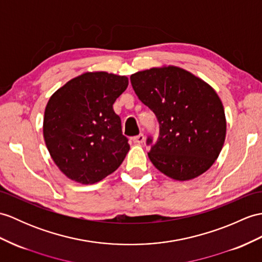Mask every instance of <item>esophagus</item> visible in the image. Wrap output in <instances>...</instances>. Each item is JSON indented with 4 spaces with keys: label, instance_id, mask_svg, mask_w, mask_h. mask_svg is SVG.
<instances>
[{
    "label": "esophagus",
    "instance_id": "obj_1",
    "mask_svg": "<svg viewBox=\"0 0 262 262\" xmlns=\"http://www.w3.org/2000/svg\"><path fill=\"white\" fill-rule=\"evenodd\" d=\"M144 141H145V136L143 134H139V135L133 137V142L135 144H142Z\"/></svg>",
    "mask_w": 262,
    "mask_h": 262
}]
</instances>
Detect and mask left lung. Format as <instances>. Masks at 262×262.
Instances as JSON below:
<instances>
[{
    "label": "left lung",
    "instance_id": "left-lung-1",
    "mask_svg": "<svg viewBox=\"0 0 262 262\" xmlns=\"http://www.w3.org/2000/svg\"><path fill=\"white\" fill-rule=\"evenodd\" d=\"M130 82L160 123L159 141L148 153L153 165L175 181L193 180L208 171L227 134L226 114L215 90L175 66L138 71Z\"/></svg>",
    "mask_w": 262,
    "mask_h": 262
}]
</instances>
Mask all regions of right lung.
<instances>
[{"mask_svg":"<svg viewBox=\"0 0 262 262\" xmlns=\"http://www.w3.org/2000/svg\"><path fill=\"white\" fill-rule=\"evenodd\" d=\"M127 86L126 76L87 71L50 97L43 137L51 159L68 179L94 184L123 163L130 147L113 105Z\"/></svg>","mask_w":262,"mask_h":262,"instance_id":"obj_1","label":"right lung"}]
</instances>
